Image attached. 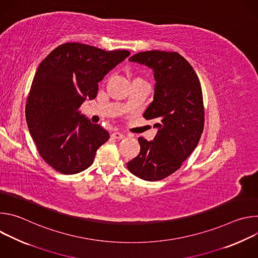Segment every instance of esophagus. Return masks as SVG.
<instances>
[{
	"label": "esophagus",
	"instance_id": "1",
	"mask_svg": "<svg viewBox=\"0 0 258 258\" xmlns=\"http://www.w3.org/2000/svg\"><path fill=\"white\" fill-rule=\"evenodd\" d=\"M111 138L114 139V140H121L124 138V135L121 134V133H118V132H115L111 135Z\"/></svg>",
	"mask_w": 258,
	"mask_h": 258
}]
</instances>
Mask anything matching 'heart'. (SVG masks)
<instances>
[{
    "mask_svg": "<svg viewBox=\"0 0 258 258\" xmlns=\"http://www.w3.org/2000/svg\"><path fill=\"white\" fill-rule=\"evenodd\" d=\"M135 80H142V79H141V78H136Z\"/></svg>",
    "mask_w": 258,
    "mask_h": 258,
    "instance_id": "heart-1",
    "label": "heart"
}]
</instances>
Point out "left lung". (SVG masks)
Listing matches in <instances>:
<instances>
[{"label": "left lung", "mask_w": 258, "mask_h": 258, "mask_svg": "<svg viewBox=\"0 0 258 258\" xmlns=\"http://www.w3.org/2000/svg\"><path fill=\"white\" fill-rule=\"evenodd\" d=\"M130 61L154 70L153 102L143 117L154 119L153 141L140 137V153L126 163L136 176L155 181L176 171L199 143L204 128V105L200 81L191 64L176 52L146 51Z\"/></svg>", "instance_id": "obj_1"}]
</instances>
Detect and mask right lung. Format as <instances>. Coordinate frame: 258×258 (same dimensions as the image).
Masks as SVG:
<instances>
[{"label":"right lung","mask_w":258,"mask_h":258,"mask_svg":"<svg viewBox=\"0 0 258 258\" xmlns=\"http://www.w3.org/2000/svg\"><path fill=\"white\" fill-rule=\"evenodd\" d=\"M128 55L126 50L65 43L39 65L25 118L39 154L56 171L75 174L87 169L108 141V132L81 115L79 108L86 99L96 98L98 83Z\"/></svg>","instance_id":"add662e5"}]
</instances>
